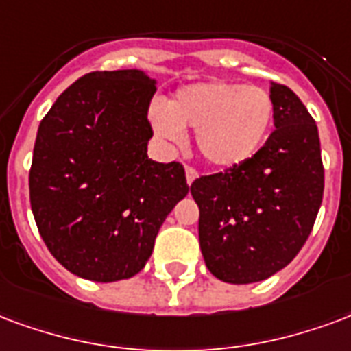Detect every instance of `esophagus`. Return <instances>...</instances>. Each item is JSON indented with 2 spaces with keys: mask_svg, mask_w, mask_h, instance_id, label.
<instances>
[{
  "mask_svg": "<svg viewBox=\"0 0 351 351\" xmlns=\"http://www.w3.org/2000/svg\"><path fill=\"white\" fill-rule=\"evenodd\" d=\"M185 178H186V185H193L194 181L198 179V172L191 168V166H186L185 168Z\"/></svg>",
  "mask_w": 351,
  "mask_h": 351,
  "instance_id": "esophagus-1",
  "label": "esophagus"
}]
</instances>
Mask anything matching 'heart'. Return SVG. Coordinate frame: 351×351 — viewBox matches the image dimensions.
<instances>
[{
  "label": "heart",
  "instance_id": "heart-1",
  "mask_svg": "<svg viewBox=\"0 0 351 351\" xmlns=\"http://www.w3.org/2000/svg\"><path fill=\"white\" fill-rule=\"evenodd\" d=\"M275 121V102L262 88L235 82H198L181 88L166 108L151 112L153 132L181 145L196 130L202 157L219 170L245 165L262 149Z\"/></svg>",
  "mask_w": 351,
  "mask_h": 351
}]
</instances>
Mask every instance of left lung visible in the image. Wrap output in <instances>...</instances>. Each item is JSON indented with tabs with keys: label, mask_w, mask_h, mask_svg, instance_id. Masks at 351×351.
<instances>
[{
	"label": "left lung",
	"mask_w": 351,
	"mask_h": 351,
	"mask_svg": "<svg viewBox=\"0 0 351 351\" xmlns=\"http://www.w3.org/2000/svg\"><path fill=\"white\" fill-rule=\"evenodd\" d=\"M275 132L245 165L191 185L200 249L222 282H260L298 256L324 196L318 127L290 88L273 84Z\"/></svg>",
	"instance_id": "8db88e82"
}]
</instances>
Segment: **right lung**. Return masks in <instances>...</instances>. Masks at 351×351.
Instances as JSON below:
<instances>
[{
    "label": "right lung",
    "instance_id": "1",
    "mask_svg": "<svg viewBox=\"0 0 351 351\" xmlns=\"http://www.w3.org/2000/svg\"><path fill=\"white\" fill-rule=\"evenodd\" d=\"M155 91L157 80L138 69L89 73L40 121L32 211L52 256L76 277H134L168 213L189 193L183 166L147 157Z\"/></svg>",
    "mask_w": 351,
    "mask_h": 351
}]
</instances>
